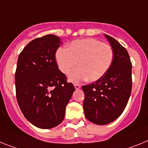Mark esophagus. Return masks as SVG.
Returning <instances> with one entry per match:
<instances>
[{"instance_id":"obj_1","label":"esophagus","mask_w":148,"mask_h":148,"mask_svg":"<svg viewBox=\"0 0 148 148\" xmlns=\"http://www.w3.org/2000/svg\"><path fill=\"white\" fill-rule=\"evenodd\" d=\"M80 87L81 86H80L79 84H74V88H75L77 90L79 89V88H80Z\"/></svg>"}]
</instances>
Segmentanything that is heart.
<instances>
[{
    "label": "heart",
    "mask_w": 148,
    "mask_h": 148,
    "mask_svg": "<svg viewBox=\"0 0 148 148\" xmlns=\"http://www.w3.org/2000/svg\"><path fill=\"white\" fill-rule=\"evenodd\" d=\"M113 57L112 47L95 38L73 41L68 48L60 47L56 52V63L63 74H69L78 62L79 67L69 77V81L76 83L87 79L89 81L101 79L111 66Z\"/></svg>",
    "instance_id": "b5f03b06"
}]
</instances>
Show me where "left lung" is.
I'll return each instance as SVG.
<instances>
[{
	"mask_svg": "<svg viewBox=\"0 0 148 148\" xmlns=\"http://www.w3.org/2000/svg\"><path fill=\"white\" fill-rule=\"evenodd\" d=\"M105 36L114 52L112 63L101 79L82 86L86 118L98 125L110 124L121 115L132 89V63L127 51L114 38Z\"/></svg>",
	"mask_w": 148,
	"mask_h": 148,
	"instance_id": "1",
	"label": "left lung"
}]
</instances>
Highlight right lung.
Segmentation results:
<instances>
[{
  "instance_id": "1",
  "label": "right lung",
  "mask_w": 148,
  "mask_h": 148,
  "mask_svg": "<svg viewBox=\"0 0 148 148\" xmlns=\"http://www.w3.org/2000/svg\"><path fill=\"white\" fill-rule=\"evenodd\" d=\"M61 44L56 36H44L29 42L18 59V103L27 120L41 129L55 127L63 121L65 107L75 90L55 59Z\"/></svg>"
}]
</instances>
